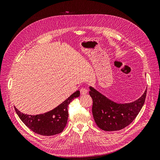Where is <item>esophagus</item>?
<instances>
[{
    "mask_svg": "<svg viewBox=\"0 0 160 160\" xmlns=\"http://www.w3.org/2000/svg\"><path fill=\"white\" fill-rule=\"evenodd\" d=\"M80 93H81V95H85V94L88 93V90H87L85 88H81L80 89Z\"/></svg>",
    "mask_w": 160,
    "mask_h": 160,
    "instance_id": "obj_1",
    "label": "esophagus"
}]
</instances>
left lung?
I'll list each match as a JSON object with an SVG mask.
<instances>
[{
	"label": "left lung",
	"instance_id": "8db88e82",
	"mask_svg": "<svg viewBox=\"0 0 160 160\" xmlns=\"http://www.w3.org/2000/svg\"><path fill=\"white\" fill-rule=\"evenodd\" d=\"M93 99L92 113L98 126L104 131L113 132L127 127L137 117L146 100L147 90L136 101L129 103H117L90 87Z\"/></svg>",
	"mask_w": 160,
	"mask_h": 160
}]
</instances>
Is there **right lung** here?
Wrapping results in <instances>:
<instances>
[{
	"label": "right lung",
	"instance_id": "right-lung-1",
	"mask_svg": "<svg viewBox=\"0 0 160 160\" xmlns=\"http://www.w3.org/2000/svg\"><path fill=\"white\" fill-rule=\"evenodd\" d=\"M80 91H77L57 108L47 113L29 115L24 114L16 108L18 116L33 132L41 135L51 136L61 133L65 128L68 119V105L75 98H78Z\"/></svg>",
	"mask_w": 160,
	"mask_h": 160
}]
</instances>
